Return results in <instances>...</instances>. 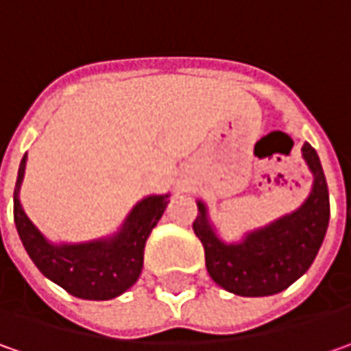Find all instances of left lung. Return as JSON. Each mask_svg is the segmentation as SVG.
Instances as JSON below:
<instances>
[{"mask_svg": "<svg viewBox=\"0 0 351 351\" xmlns=\"http://www.w3.org/2000/svg\"><path fill=\"white\" fill-rule=\"evenodd\" d=\"M302 157L313 171L311 196L297 212L252 232L241 243L226 245L212 230L206 206L198 202L194 234L204 245L206 269L212 281L241 297L281 293L302 277L320 250L330 220L328 184L320 159L308 143Z\"/></svg>", "mask_w": 351, "mask_h": 351, "instance_id": "8db88e82", "label": "left lung"}]
</instances>
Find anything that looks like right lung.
<instances>
[{
  "instance_id": "right-lung-1",
  "label": "right lung",
  "mask_w": 351,
  "mask_h": 351,
  "mask_svg": "<svg viewBox=\"0 0 351 351\" xmlns=\"http://www.w3.org/2000/svg\"><path fill=\"white\" fill-rule=\"evenodd\" d=\"M25 160L21 159L15 194L13 218L25 250L38 271L60 285L66 293L86 300H110L125 293L139 279L143 269L145 241L169 204V194L149 196L131 210L119 234L90 243L53 245L27 218L19 202Z\"/></svg>"
}]
</instances>
